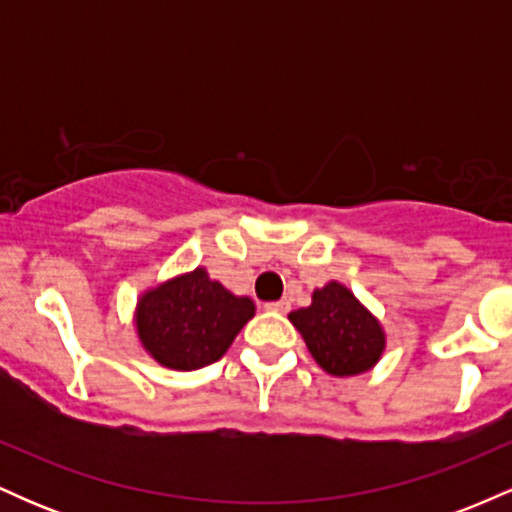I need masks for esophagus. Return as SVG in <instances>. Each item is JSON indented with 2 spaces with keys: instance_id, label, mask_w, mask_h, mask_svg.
Returning <instances> with one entry per match:
<instances>
[{
  "instance_id": "1",
  "label": "esophagus",
  "mask_w": 512,
  "mask_h": 512,
  "mask_svg": "<svg viewBox=\"0 0 512 512\" xmlns=\"http://www.w3.org/2000/svg\"><path fill=\"white\" fill-rule=\"evenodd\" d=\"M264 308L267 310H272V313H281V315H286L291 310V303L289 301H274V303H267L264 305Z\"/></svg>"
}]
</instances>
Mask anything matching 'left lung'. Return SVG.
Returning <instances> with one entry per match:
<instances>
[{
	"label": "left lung",
	"mask_w": 512,
	"mask_h": 512,
	"mask_svg": "<svg viewBox=\"0 0 512 512\" xmlns=\"http://www.w3.org/2000/svg\"><path fill=\"white\" fill-rule=\"evenodd\" d=\"M317 366L330 375L366 373L385 351V332L375 315L344 284L330 281L313 291L308 308L289 315Z\"/></svg>",
	"instance_id": "1"
}]
</instances>
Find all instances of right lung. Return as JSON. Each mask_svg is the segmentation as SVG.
<instances>
[{
    "instance_id": "1",
    "label": "right lung",
    "mask_w": 512,
    "mask_h": 512,
    "mask_svg": "<svg viewBox=\"0 0 512 512\" xmlns=\"http://www.w3.org/2000/svg\"><path fill=\"white\" fill-rule=\"evenodd\" d=\"M252 315L248 296H233L197 267L142 293L134 322L139 342L161 366L197 370L219 361Z\"/></svg>"
}]
</instances>
